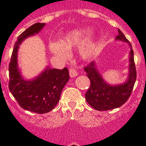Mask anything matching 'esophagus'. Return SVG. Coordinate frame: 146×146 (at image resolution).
<instances>
[{
  "instance_id": "34e87169",
  "label": "esophagus",
  "mask_w": 146,
  "mask_h": 146,
  "mask_svg": "<svg viewBox=\"0 0 146 146\" xmlns=\"http://www.w3.org/2000/svg\"><path fill=\"white\" fill-rule=\"evenodd\" d=\"M69 74L70 76V77H75L78 75L77 71L74 68H70L69 70Z\"/></svg>"
}]
</instances>
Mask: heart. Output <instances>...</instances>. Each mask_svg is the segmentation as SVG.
Returning a JSON list of instances; mask_svg holds the SVG:
<instances>
[{
    "mask_svg": "<svg viewBox=\"0 0 146 146\" xmlns=\"http://www.w3.org/2000/svg\"><path fill=\"white\" fill-rule=\"evenodd\" d=\"M90 33L89 28H81L73 30L67 33L60 40V44L57 42L50 43L49 48L54 55L61 59H66L68 57V52L76 47L79 46L84 42ZM95 51V44L91 40L87 41L80 47V54L84 59H89Z\"/></svg>",
    "mask_w": 146,
    "mask_h": 146,
    "instance_id": "heart-1",
    "label": "heart"
}]
</instances>
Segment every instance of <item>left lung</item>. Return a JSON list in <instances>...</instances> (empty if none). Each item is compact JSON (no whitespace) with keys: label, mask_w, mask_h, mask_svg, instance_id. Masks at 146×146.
Here are the masks:
<instances>
[{"label":"left lung","mask_w":146,"mask_h":146,"mask_svg":"<svg viewBox=\"0 0 146 146\" xmlns=\"http://www.w3.org/2000/svg\"><path fill=\"white\" fill-rule=\"evenodd\" d=\"M116 38L127 42L130 47L129 78L124 84L114 86L107 84L98 72L94 62L84 66L86 76L90 80V86L86 92V99L89 105L97 111H108L122 106L131 96L136 82V70L131 44L120 29H118Z\"/></svg>","instance_id":"8db88e82"}]
</instances>
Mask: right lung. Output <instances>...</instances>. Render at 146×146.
I'll return each instance as SVG.
<instances>
[{
    "label": "right lung",
    "instance_id": "obj_1",
    "mask_svg": "<svg viewBox=\"0 0 146 146\" xmlns=\"http://www.w3.org/2000/svg\"><path fill=\"white\" fill-rule=\"evenodd\" d=\"M44 23L33 24L17 38L9 64V89L19 106L37 113L50 111L59 102L64 86L70 79L68 69H47L32 81L22 79L17 68V50L26 38L39 32Z\"/></svg>",
    "mask_w": 146,
    "mask_h": 146
}]
</instances>
